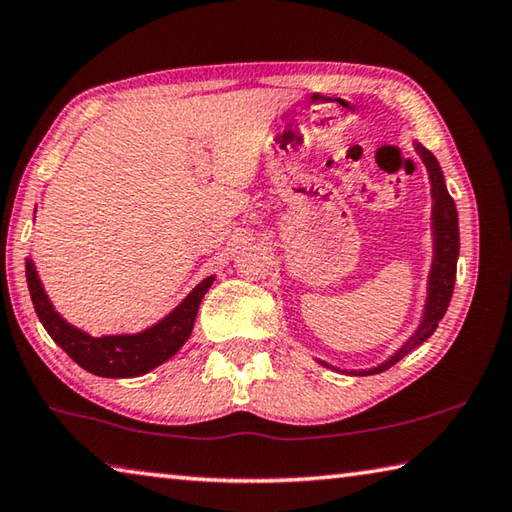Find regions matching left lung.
Masks as SVG:
<instances>
[{
  "label": "left lung",
  "instance_id": "left-lung-1",
  "mask_svg": "<svg viewBox=\"0 0 512 512\" xmlns=\"http://www.w3.org/2000/svg\"><path fill=\"white\" fill-rule=\"evenodd\" d=\"M416 152L421 156L427 174H430L432 183V241H434V257H432V268L430 277H427V297H425V309L423 318L418 329L412 333L410 340L398 349L394 356H389L385 362H380L378 367L371 369H351L349 374L353 376H371L380 374V371L389 369L396 365L398 360L405 358L407 353L416 349L418 345L432 336L443 320L445 311H448V304L452 300L454 291V277H457V259H459V217H457V206H454V199L450 197L448 188H445V179L441 172L439 161L434 159L430 150H425L416 143ZM320 365L331 367L327 362L318 360Z\"/></svg>",
  "mask_w": 512,
  "mask_h": 512
}]
</instances>
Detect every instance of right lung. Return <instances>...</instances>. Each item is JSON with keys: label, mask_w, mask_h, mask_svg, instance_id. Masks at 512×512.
Here are the masks:
<instances>
[{"label": "right lung", "mask_w": 512, "mask_h": 512, "mask_svg": "<svg viewBox=\"0 0 512 512\" xmlns=\"http://www.w3.org/2000/svg\"><path fill=\"white\" fill-rule=\"evenodd\" d=\"M215 282V275L206 277L188 293V297L141 333H120V336H89L87 331L73 327L53 309L44 286L37 277L35 264L26 257V284H29L35 313L55 345L69 353L89 374L102 378H134L163 365L188 342L199 304L208 288Z\"/></svg>", "instance_id": "1"}]
</instances>
